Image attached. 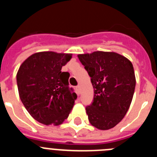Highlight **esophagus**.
Returning <instances> with one entry per match:
<instances>
[{
    "label": "esophagus",
    "instance_id": "esophagus-1",
    "mask_svg": "<svg viewBox=\"0 0 157 157\" xmlns=\"http://www.w3.org/2000/svg\"><path fill=\"white\" fill-rule=\"evenodd\" d=\"M76 90H77L78 93V94H80V86H76Z\"/></svg>",
    "mask_w": 157,
    "mask_h": 157
}]
</instances>
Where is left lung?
<instances>
[{"label":"left lung","instance_id":"8db88e82","mask_svg":"<svg viewBox=\"0 0 157 157\" xmlns=\"http://www.w3.org/2000/svg\"><path fill=\"white\" fill-rule=\"evenodd\" d=\"M91 78L94 98L86 106L91 125L109 130L117 125L130 108L136 85L131 62L116 52L97 51L78 56Z\"/></svg>","mask_w":157,"mask_h":157}]
</instances>
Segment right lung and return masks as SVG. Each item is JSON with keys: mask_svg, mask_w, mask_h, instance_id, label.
I'll use <instances>...</instances> for the list:
<instances>
[{"mask_svg": "<svg viewBox=\"0 0 157 157\" xmlns=\"http://www.w3.org/2000/svg\"><path fill=\"white\" fill-rule=\"evenodd\" d=\"M71 57V54L37 52L19 67V98L30 116L42 124H61L73 109L77 95L68 86L70 74L61 71Z\"/></svg>", "mask_w": 157, "mask_h": 157, "instance_id": "1", "label": "right lung"}]
</instances>
